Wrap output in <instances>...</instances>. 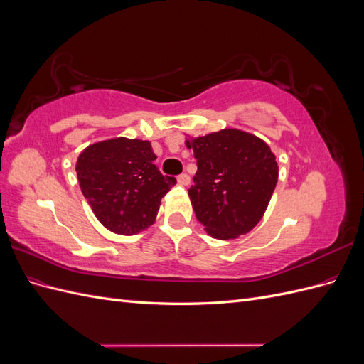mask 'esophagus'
<instances>
[{"instance_id": "1", "label": "esophagus", "mask_w": 364, "mask_h": 364, "mask_svg": "<svg viewBox=\"0 0 364 364\" xmlns=\"http://www.w3.org/2000/svg\"><path fill=\"white\" fill-rule=\"evenodd\" d=\"M178 183L179 185H182V186H186L190 183V176L188 174H181V176H178Z\"/></svg>"}]
</instances>
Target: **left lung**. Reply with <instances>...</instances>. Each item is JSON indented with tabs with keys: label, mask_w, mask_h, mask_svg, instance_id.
Here are the masks:
<instances>
[{
	"label": "left lung",
	"mask_w": 364,
	"mask_h": 364,
	"mask_svg": "<svg viewBox=\"0 0 364 364\" xmlns=\"http://www.w3.org/2000/svg\"><path fill=\"white\" fill-rule=\"evenodd\" d=\"M197 173L188 190L208 235L234 240L255 228L278 182L277 156L257 135L226 127L205 136L185 135Z\"/></svg>",
	"instance_id": "8db88e82"
}]
</instances>
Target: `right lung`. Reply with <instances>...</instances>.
Returning a JSON list of instances; mask_svg holds the SVG:
<instances>
[{"instance_id":"add662e5","label":"right lung","mask_w":364,"mask_h":364,"mask_svg":"<svg viewBox=\"0 0 364 364\" xmlns=\"http://www.w3.org/2000/svg\"><path fill=\"white\" fill-rule=\"evenodd\" d=\"M151 142L126 136L98 141L80 151L77 179L94 215L107 230L135 235L155 223L161 199L176 185L153 161Z\"/></svg>"}]
</instances>
